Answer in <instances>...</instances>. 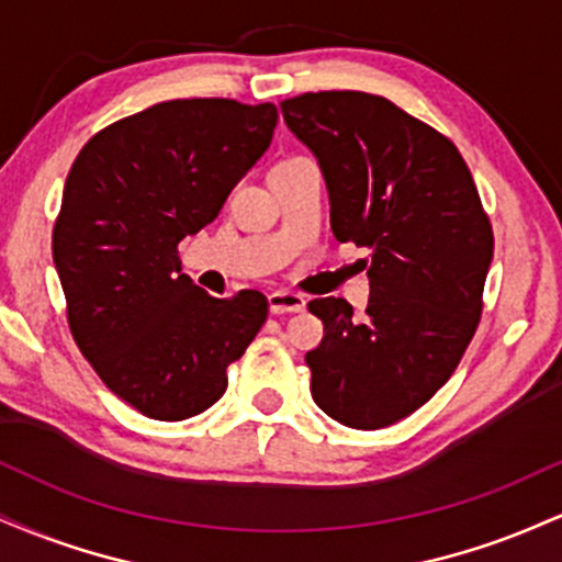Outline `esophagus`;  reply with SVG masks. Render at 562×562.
<instances>
[{
	"mask_svg": "<svg viewBox=\"0 0 562 562\" xmlns=\"http://www.w3.org/2000/svg\"><path fill=\"white\" fill-rule=\"evenodd\" d=\"M267 301H269V312L272 314H293L306 308V299L299 293H290V290H274V293L267 295Z\"/></svg>",
	"mask_w": 562,
	"mask_h": 562,
	"instance_id": "obj_1",
	"label": "esophagus"
}]
</instances>
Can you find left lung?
Masks as SVG:
<instances>
[{"mask_svg": "<svg viewBox=\"0 0 562 562\" xmlns=\"http://www.w3.org/2000/svg\"><path fill=\"white\" fill-rule=\"evenodd\" d=\"M280 108L317 158L335 240L370 250L364 317L335 295L308 303L325 325L306 353L312 398L348 428H385L460 364L481 319L492 224L460 150L385 97L308 92Z\"/></svg>", "mask_w": 562, "mask_h": 562, "instance_id": "1", "label": "left lung"}]
</instances>
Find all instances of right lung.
I'll use <instances>...</instances> for the list:
<instances>
[{
    "label": "right lung",
    "mask_w": 562,
    "mask_h": 562,
    "mask_svg": "<svg viewBox=\"0 0 562 562\" xmlns=\"http://www.w3.org/2000/svg\"><path fill=\"white\" fill-rule=\"evenodd\" d=\"M274 126L272 102L169 100L102 128L70 166L53 232L70 333L102 383L153 420L216 404L267 322L259 290H200L177 245L214 222Z\"/></svg>",
    "instance_id": "right-lung-1"
}]
</instances>
